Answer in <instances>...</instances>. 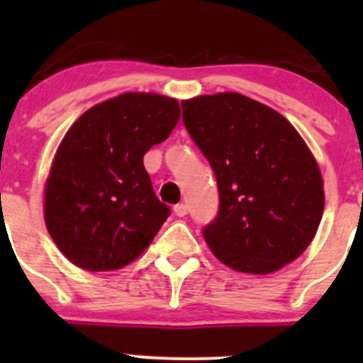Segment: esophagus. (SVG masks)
<instances>
[{"instance_id":"34e87169","label":"esophagus","mask_w":363,"mask_h":363,"mask_svg":"<svg viewBox=\"0 0 363 363\" xmlns=\"http://www.w3.org/2000/svg\"><path fill=\"white\" fill-rule=\"evenodd\" d=\"M174 212H175V216H179V218H184V216L188 214V205H186V203H177L174 207Z\"/></svg>"}]
</instances>
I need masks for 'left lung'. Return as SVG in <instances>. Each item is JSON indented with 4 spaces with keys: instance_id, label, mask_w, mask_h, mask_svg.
I'll return each instance as SVG.
<instances>
[{
    "instance_id": "1",
    "label": "left lung",
    "mask_w": 363,
    "mask_h": 363,
    "mask_svg": "<svg viewBox=\"0 0 363 363\" xmlns=\"http://www.w3.org/2000/svg\"><path fill=\"white\" fill-rule=\"evenodd\" d=\"M181 105L186 130L218 182V216L202 232L216 258L246 274L276 272L298 258L325 207L321 172L298 131L239 93Z\"/></svg>"
}]
</instances>
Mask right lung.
Listing matches in <instances>:
<instances>
[{
    "label": "right lung",
    "mask_w": 363,
    "mask_h": 363,
    "mask_svg": "<svg viewBox=\"0 0 363 363\" xmlns=\"http://www.w3.org/2000/svg\"><path fill=\"white\" fill-rule=\"evenodd\" d=\"M179 101L124 93L98 104L61 140L45 184V225L84 270H117L147 250L170 216L155 195L144 155L167 140Z\"/></svg>",
    "instance_id": "1"
}]
</instances>
